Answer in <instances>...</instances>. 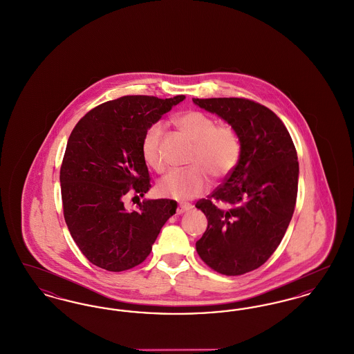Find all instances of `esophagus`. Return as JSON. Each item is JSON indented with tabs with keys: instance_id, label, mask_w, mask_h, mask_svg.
Returning a JSON list of instances; mask_svg holds the SVG:
<instances>
[{
	"instance_id": "1",
	"label": "esophagus",
	"mask_w": 354,
	"mask_h": 354,
	"mask_svg": "<svg viewBox=\"0 0 354 354\" xmlns=\"http://www.w3.org/2000/svg\"><path fill=\"white\" fill-rule=\"evenodd\" d=\"M191 208H192L191 204H179L178 208H176V215H182V214H185L187 211H189Z\"/></svg>"
}]
</instances>
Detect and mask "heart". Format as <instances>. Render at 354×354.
<instances>
[{
    "mask_svg": "<svg viewBox=\"0 0 354 354\" xmlns=\"http://www.w3.org/2000/svg\"><path fill=\"white\" fill-rule=\"evenodd\" d=\"M179 129L189 136L196 149L192 162L202 165L214 176H223L235 169L240 158V140L230 126H216L215 119L201 111H187L176 118ZM163 124H151L142 139V155L145 162L155 169L163 171L166 166L162 151ZM202 166L189 169H171L156 185V192L163 198L175 201H189L208 185V178Z\"/></svg>",
    "mask_w": 354,
    "mask_h": 354,
    "instance_id": "1",
    "label": "heart"
}]
</instances>
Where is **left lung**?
I'll return each mask as SVG.
<instances>
[{"instance_id": "left-lung-1", "label": "left lung", "mask_w": 354, "mask_h": 354, "mask_svg": "<svg viewBox=\"0 0 354 354\" xmlns=\"http://www.w3.org/2000/svg\"><path fill=\"white\" fill-rule=\"evenodd\" d=\"M192 101L227 122L240 140L235 169L196 203L208 220L196 251L221 274H243L263 266L286 235L297 198V152L284 123L260 103L244 98Z\"/></svg>"}]
</instances>
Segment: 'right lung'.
Returning <instances> with one entry per match:
<instances>
[{"instance_id":"obj_1","label":"right lung","mask_w":354,"mask_h":354,"mask_svg":"<svg viewBox=\"0 0 354 354\" xmlns=\"http://www.w3.org/2000/svg\"><path fill=\"white\" fill-rule=\"evenodd\" d=\"M127 95L88 111L68 136L59 172L64 216L70 235L94 266L111 272L139 266L151 252L171 199H145L127 211L123 196L138 199L151 188L142 155L147 129L185 100Z\"/></svg>"}]
</instances>
